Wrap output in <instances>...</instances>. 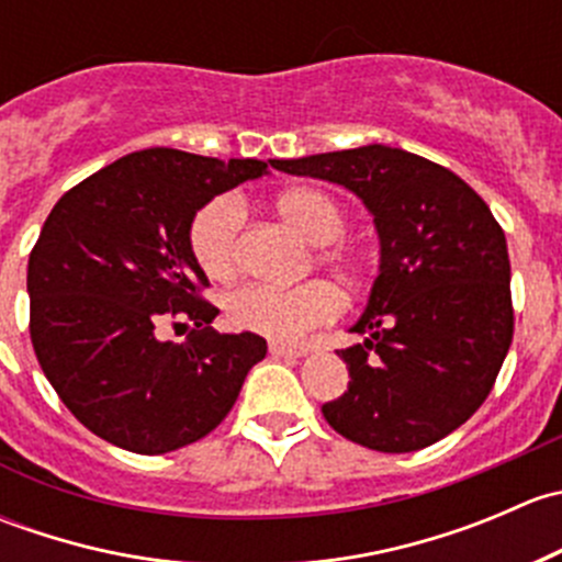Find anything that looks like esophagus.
Segmentation results:
<instances>
[{"mask_svg": "<svg viewBox=\"0 0 562 562\" xmlns=\"http://www.w3.org/2000/svg\"><path fill=\"white\" fill-rule=\"evenodd\" d=\"M269 353L277 356V359H299V356H307V348H299V345H282L271 342Z\"/></svg>", "mask_w": 562, "mask_h": 562, "instance_id": "34e87169", "label": "esophagus"}]
</instances>
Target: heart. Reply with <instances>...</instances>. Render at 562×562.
<instances>
[{
	"label": "heart",
	"mask_w": 562,
	"mask_h": 562,
	"mask_svg": "<svg viewBox=\"0 0 562 562\" xmlns=\"http://www.w3.org/2000/svg\"><path fill=\"white\" fill-rule=\"evenodd\" d=\"M277 214L317 247V266L334 277L345 293L367 285V266L350 249L334 241L345 234V212L334 198L313 187H293L274 201ZM245 206L236 195L212 198L190 225V249L212 280H228L239 271V236ZM342 310L337 288L310 280L293 288L245 285L225 296V317L239 331H252L274 342H293L313 326L331 321Z\"/></svg>",
	"instance_id": "obj_1"
}]
</instances>
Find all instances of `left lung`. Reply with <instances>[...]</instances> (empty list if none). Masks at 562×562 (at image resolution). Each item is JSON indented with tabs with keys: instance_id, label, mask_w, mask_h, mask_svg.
<instances>
[{
	"instance_id": "obj_1",
	"label": "left lung",
	"mask_w": 562,
	"mask_h": 562,
	"mask_svg": "<svg viewBox=\"0 0 562 562\" xmlns=\"http://www.w3.org/2000/svg\"><path fill=\"white\" fill-rule=\"evenodd\" d=\"M271 166L359 195L381 241L350 326L367 339L337 350L350 383L323 418L386 454L438 443L479 411L512 348V263L490 206L449 168L383 144Z\"/></svg>"
}]
</instances>
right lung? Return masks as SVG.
<instances>
[{
  "instance_id": "obj_1",
  "label": "right lung",
  "mask_w": 562,
  "mask_h": 562,
  "mask_svg": "<svg viewBox=\"0 0 562 562\" xmlns=\"http://www.w3.org/2000/svg\"><path fill=\"white\" fill-rule=\"evenodd\" d=\"M269 173L263 160L133 151L56 201L30 255V334L67 411L98 438L166 454L212 432L266 356L252 331L220 334L190 249L195 214L225 190ZM171 319L196 326L159 339Z\"/></svg>"
}]
</instances>
